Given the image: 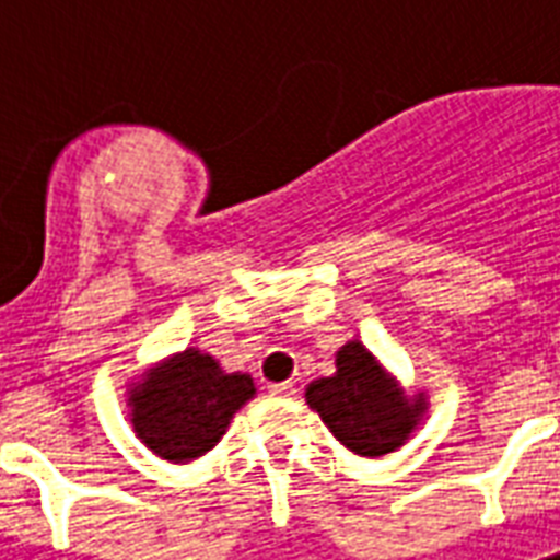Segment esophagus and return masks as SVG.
I'll return each mask as SVG.
<instances>
[{
	"label": "esophagus",
	"instance_id": "obj_1",
	"mask_svg": "<svg viewBox=\"0 0 560 560\" xmlns=\"http://www.w3.org/2000/svg\"><path fill=\"white\" fill-rule=\"evenodd\" d=\"M267 389H270V395H293V392H296V386L288 381V383H270Z\"/></svg>",
	"mask_w": 560,
	"mask_h": 560
}]
</instances>
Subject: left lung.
<instances>
[{
	"label": "left lung",
	"mask_w": 560,
	"mask_h": 560,
	"mask_svg": "<svg viewBox=\"0 0 560 560\" xmlns=\"http://www.w3.org/2000/svg\"><path fill=\"white\" fill-rule=\"evenodd\" d=\"M305 400L337 442L372 459L398 451L427 409L424 392L404 395L398 381L358 340L337 351V372L311 383Z\"/></svg>",
	"instance_id": "left-lung-1"
}]
</instances>
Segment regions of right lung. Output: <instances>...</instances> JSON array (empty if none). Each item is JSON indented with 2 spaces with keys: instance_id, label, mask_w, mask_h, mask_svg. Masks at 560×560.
<instances>
[{
  "instance_id": "obj_1",
  "label": "right lung",
  "mask_w": 560,
  "mask_h": 560,
  "mask_svg": "<svg viewBox=\"0 0 560 560\" xmlns=\"http://www.w3.org/2000/svg\"><path fill=\"white\" fill-rule=\"evenodd\" d=\"M255 395L249 374H226L211 354L186 349L162 360L130 389V424L156 456L191 462L223 439Z\"/></svg>"
}]
</instances>
